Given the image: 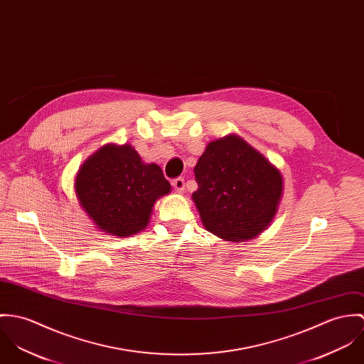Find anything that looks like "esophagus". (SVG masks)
<instances>
[{
	"instance_id": "1",
	"label": "esophagus",
	"mask_w": 364,
	"mask_h": 364,
	"mask_svg": "<svg viewBox=\"0 0 364 364\" xmlns=\"http://www.w3.org/2000/svg\"><path fill=\"white\" fill-rule=\"evenodd\" d=\"M171 184H173V187H174V190H176L177 193H183V191L186 190V183H184V178H181V177L173 180Z\"/></svg>"
}]
</instances>
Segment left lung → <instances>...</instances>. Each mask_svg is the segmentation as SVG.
Instances as JSON below:
<instances>
[{"instance_id":"1","label":"left lung","mask_w":364,"mask_h":364,"mask_svg":"<svg viewBox=\"0 0 364 364\" xmlns=\"http://www.w3.org/2000/svg\"><path fill=\"white\" fill-rule=\"evenodd\" d=\"M194 174L198 190L191 198L202 225L223 240L255 239L278 212L283 196L279 168L236 134L209 142Z\"/></svg>"}]
</instances>
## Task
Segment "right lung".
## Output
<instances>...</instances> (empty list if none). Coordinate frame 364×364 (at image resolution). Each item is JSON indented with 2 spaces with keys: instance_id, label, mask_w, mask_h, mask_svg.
I'll use <instances>...</instances> for the list:
<instances>
[{
  "instance_id": "obj_1",
  "label": "right lung",
  "mask_w": 364,
  "mask_h": 364,
  "mask_svg": "<svg viewBox=\"0 0 364 364\" xmlns=\"http://www.w3.org/2000/svg\"><path fill=\"white\" fill-rule=\"evenodd\" d=\"M75 196L96 229L129 237L151 222L155 202L171 191L162 168L129 145L106 144L82 163Z\"/></svg>"
}]
</instances>
